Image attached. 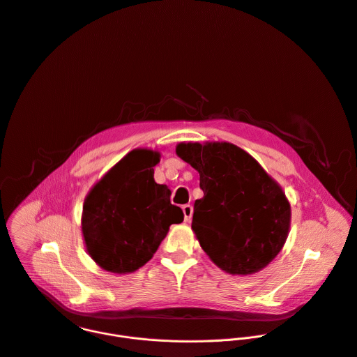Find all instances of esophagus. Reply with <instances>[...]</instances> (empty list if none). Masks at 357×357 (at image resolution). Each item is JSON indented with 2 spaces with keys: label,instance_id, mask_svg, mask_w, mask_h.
Instances as JSON below:
<instances>
[{
  "label": "esophagus",
  "instance_id": "esophagus-1",
  "mask_svg": "<svg viewBox=\"0 0 357 357\" xmlns=\"http://www.w3.org/2000/svg\"><path fill=\"white\" fill-rule=\"evenodd\" d=\"M182 211H183V215H185V221L189 222L192 220V215H193V207L190 204H185L182 207Z\"/></svg>",
  "mask_w": 357,
  "mask_h": 357
}]
</instances>
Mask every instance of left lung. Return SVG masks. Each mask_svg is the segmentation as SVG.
Returning <instances> with one entry per match:
<instances>
[{
    "label": "left lung",
    "mask_w": 357,
    "mask_h": 357,
    "mask_svg": "<svg viewBox=\"0 0 357 357\" xmlns=\"http://www.w3.org/2000/svg\"><path fill=\"white\" fill-rule=\"evenodd\" d=\"M176 154L200 175L192 229L208 257L232 275L260 271L281 252L291 206L281 186L231 143H181Z\"/></svg>",
    "instance_id": "1"
}]
</instances>
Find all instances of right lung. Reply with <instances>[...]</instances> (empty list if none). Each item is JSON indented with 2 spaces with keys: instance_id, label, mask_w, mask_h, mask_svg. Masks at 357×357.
Returning a JSON list of instances; mask_svg holds the SVG:
<instances>
[{
  "instance_id": "right-lung-1",
  "label": "right lung",
  "mask_w": 357,
  "mask_h": 357,
  "mask_svg": "<svg viewBox=\"0 0 357 357\" xmlns=\"http://www.w3.org/2000/svg\"><path fill=\"white\" fill-rule=\"evenodd\" d=\"M160 154L137 149L125 155L90 190L83 204L82 232L90 257L115 274L144 266L167 236L183 221L171 204V190L154 181Z\"/></svg>"
}]
</instances>
